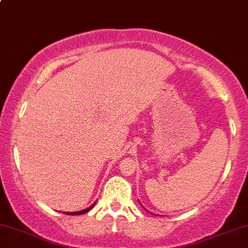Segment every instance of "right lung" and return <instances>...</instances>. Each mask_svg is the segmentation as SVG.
I'll use <instances>...</instances> for the list:
<instances>
[{"label": "right lung", "instance_id": "add662e5", "mask_svg": "<svg viewBox=\"0 0 248 248\" xmlns=\"http://www.w3.org/2000/svg\"><path fill=\"white\" fill-rule=\"evenodd\" d=\"M94 204H95V202H94L93 204H92V206L88 207V208L80 210V212H71V213H65V214H66V215H81V214H85V213L90 212V210L94 207Z\"/></svg>", "mask_w": 248, "mask_h": 248}]
</instances>
